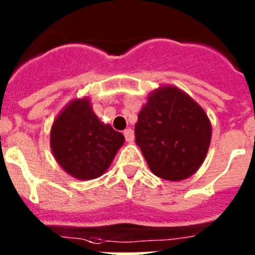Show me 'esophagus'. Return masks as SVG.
<instances>
[{"instance_id":"obj_1","label":"esophagus","mask_w":255,"mask_h":255,"mask_svg":"<svg viewBox=\"0 0 255 255\" xmlns=\"http://www.w3.org/2000/svg\"><path fill=\"white\" fill-rule=\"evenodd\" d=\"M124 136H125L126 141L131 143V141L134 140V131H132L131 129H126L125 131H124Z\"/></svg>"}]
</instances>
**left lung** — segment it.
I'll return each instance as SVG.
<instances>
[{"mask_svg":"<svg viewBox=\"0 0 255 255\" xmlns=\"http://www.w3.org/2000/svg\"><path fill=\"white\" fill-rule=\"evenodd\" d=\"M212 126L204 110L179 88L152 92L135 124L138 144L150 171L170 181L197 172L208 152Z\"/></svg>","mask_w":255,"mask_h":255,"instance_id":"8db88e82","label":"left lung"}]
</instances>
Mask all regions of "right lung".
<instances>
[{
	"mask_svg": "<svg viewBox=\"0 0 255 255\" xmlns=\"http://www.w3.org/2000/svg\"><path fill=\"white\" fill-rule=\"evenodd\" d=\"M124 141L121 132L100 121L88 98L71 101L51 129V149L56 161L79 180L102 176Z\"/></svg>",
	"mask_w": 255,
	"mask_h": 255,
	"instance_id": "1",
	"label": "right lung"
}]
</instances>
